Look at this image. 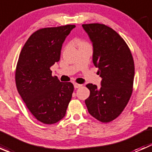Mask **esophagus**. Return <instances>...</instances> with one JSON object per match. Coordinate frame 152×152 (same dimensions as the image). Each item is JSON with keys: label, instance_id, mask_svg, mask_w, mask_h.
<instances>
[{"label": "esophagus", "instance_id": "obj_1", "mask_svg": "<svg viewBox=\"0 0 152 152\" xmlns=\"http://www.w3.org/2000/svg\"><path fill=\"white\" fill-rule=\"evenodd\" d=\"M73 85H74L75 88H79L80 87H82V85H80V84H77V83H74L73 84Z\"/></svg>", "mask_w": 152, "mask_h": 152}]
</instances>
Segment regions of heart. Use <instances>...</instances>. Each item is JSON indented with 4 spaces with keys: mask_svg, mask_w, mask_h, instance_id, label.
Listing matches in <instances>:
<instances>
[{
    "mask_svg": "<svg viewBox=\"0 0 152 152\" xmlns=\"http://www.w3.org/2000/svg\"><path fill=\"white\" fill-rule=\"evenodd\" d=\"M78 43H79V44H82V43H85V42H82V41H78Z\"/></svg>",
    "mask_w": 152,
    "mask_h": 152,
    "instance_id": "obj_1",
    "label": "heart"
}]
</instances>
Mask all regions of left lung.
Wrapping results in <instances>:
<instances>
[{
  "instance_id": "left-lung-1",
  "label": "left lung",
  "mask_w": 152,
  "mask_h": 152,
  "mask_svg": "<svg viewBox=\"0 0 152 152\" xmlns=\"http://www.w3.org/2000/svg\"><path fill=\"white\" fill-rule=\"evenodd\" d=\"M93 43V62L99 68L102 87L88 84L90 96L85 100L89 113L103 123L120 115L132 93L134 65L123 38L107 26L82 25Z\"/></svg>"
}]
</instances>
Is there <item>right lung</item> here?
Segmentation results:
<instances>
[{
    "instance_id": "obj_1",
    "label": "right lung",
    "mask_w": 152,
    "mask_h": 152,
    "mask_svg": "<svg viewBox=\"0 0 152 152\" xmlns=\"http://www.w3.org/2000/svg\"><path fill=\"white\" fill-rule=\"evenodd\" d=\"M76 26L41 28L32 34L20 53L15 72L17 89L37 120L53 124L65 115L73 85L52 76L50 67L60 59L65 38Z\"/></svg>"
}]
</instances>
